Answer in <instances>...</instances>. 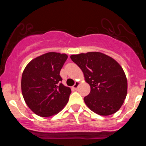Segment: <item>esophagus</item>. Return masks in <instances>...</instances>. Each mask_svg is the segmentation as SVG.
Here are the masks:
<instances>
[{
	"label": "esophagus",
	"instance_id": "esophagus-1",
	"mask_svg": "<svg viewBox=\"0 0 146 146\" xmlns=\"http://www.w3.org/2000/svg\"><path fill=\"white\" fill-rule=\"evenodd\" d=\"M79 84H80V82H76L75 83V84L73 86V88H74V89L76 90L77 88H78Z\"/></svg>",
	"mask_w": 146,
	"mask_h": 146
}]
</instances>
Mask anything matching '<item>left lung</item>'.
Wrapping results in <instances>:
<instances>
[{"instance_id": "obj_1", "label": "left lung", "mask_w": 146, "mask_h": 146, "mask_svg": "<svg viewBox=\"0 0 146 146\" xmlns=\"http://www.w3.org/2000/svg\"><path fill=\"white\" fill-rule=\"evenodd\" d=\"M71 59L82 69L90 92L84 97L92 111L106 116L121 108L127 95V79L123 68L110 57L100 52L72 55Z\"/></svg>"}]
</instances>
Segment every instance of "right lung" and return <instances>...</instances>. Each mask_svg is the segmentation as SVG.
<instances>
[{"label": "right lung", "instance_id": "add662e5", "mask_svg": "<svg viewBox=\"0 0 146 146\" xmlns=\"http://www.w3.org/2000/svg\"><path fill=\"white\" fill-rule=\"evenodd\" d=\"M67 55L49 52L27 65L22 75L23 96L29 108L40 117H50L68 103L71 88L62 84L60 72Z\"/></svg>", "mask_w": 146, "mask_h": 146}]
</instances>
